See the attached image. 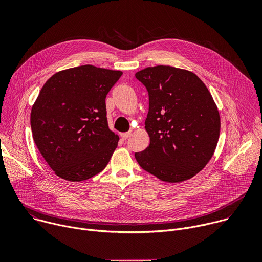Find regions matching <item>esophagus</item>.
<instances>
[{"instance_id":"1","label":"esophagus","mask_w":262,"mask_h":262,"mask_svg":"<svg viewBox=\"0 0 262 262\" xmlns=\"http://www.w3.org/2000/svg\"><path fill=\"white\" fill-rule=\"evenodd\" d=\"M132 135V132H128V133H123V134H121V139L122 140H126L129 136Z\"/></svg>"}]
</instances>
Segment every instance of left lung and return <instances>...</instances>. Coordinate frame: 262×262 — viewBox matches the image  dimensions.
Returning a JSON list of instances; mask_svg holds the SVG:
<instances>
[{
  "instance_id": "obj_1",
  "label": "left lung",
  "mask_w": 262,
  "mask_h": 262,
  "mask_svg": "<svg viewBox=\"0 0 262 262\" xmlns=\"http://www.w3.org/2000/svg\"><path fill=\"white\" fill-rule=\"evenodd\" d=\"M147 89L145 128L150 144L135 158L142 169L166 182L194 177L209 162L220 137V114L204 83L192 71L172 66L136 73Z\"/></svg>"
}]
</instances>
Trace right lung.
Listing matches in <instances>:
<instances>
[{
    "label": "right lung",
    "mask_w": 262,
    "mask_h": 262,
    "mask_svg": "<svg viewBox=\"0 0 262 262\" xmlns=\"http://www.w3.org/2000/svg\"><path fill=\"white\" fill-rule=\"evenodd\" d=\"M122 72L82 65L55 73L31 111L34 142L56 175L83 181L101 172L118 145L105 97Z\"/></svg>",
    "instance_id": "right-lung-1"
}]
</instances>
